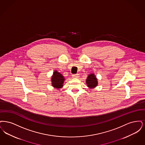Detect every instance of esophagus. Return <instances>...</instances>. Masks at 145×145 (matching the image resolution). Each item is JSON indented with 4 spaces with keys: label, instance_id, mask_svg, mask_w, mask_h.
Returning <instances> with one entry per match:
<instances>
[{
    "label": "esophagus",
    "instance_id": "esophagus-1",
    "mask_svg": "<svg viewBox=\"0 0 145 145\" xmlns=\"http://www.w3.org/2000/svg\"><path fill=\"white\" fill-rule=\"evenodd\" d=\"M79 77H80V75L78 74H75V75H72V77H73V78H78Z\"/></svg>",
    "mask_w": 145,
    "mask_h": 145
}]
</instances>
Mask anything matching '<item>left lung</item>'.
<instances>
[{
  "instance_id": "obj_1",
  "label": "left lung",
  "mask_w": 145,
  "mask_h": 145,
  "mask_svg": "<svg viewBox=\"0 0 145 145\" xmlns=\"http://www.w3.org/2000/svg\"><path fill=\"white\" fill-rule=\"evenodd\" d=\"M86 84L87 87L90 89L95 88L97 86L98 81L94 74L91 73L89 74L86 80Z\"/></svg>"
}]
</instances>
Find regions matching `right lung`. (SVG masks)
<instances>
[{"instance_id": "obj_1", "label": "right lung", "mask_w": 145, "mask_h": 145, "mask_svg": "<svg viewBox=\"0 0 145 145\" xmlns=\"http://www.w3.org/2000/svg\"><path fill=\"white\" fill-rule=\"evenodd\" d=\"M51 84L52 86L56 89H60L62 88L63 83L65 81V78L61 73L55 70L53 72V75L51 76Z\"/></svg>"}]
</instances>
